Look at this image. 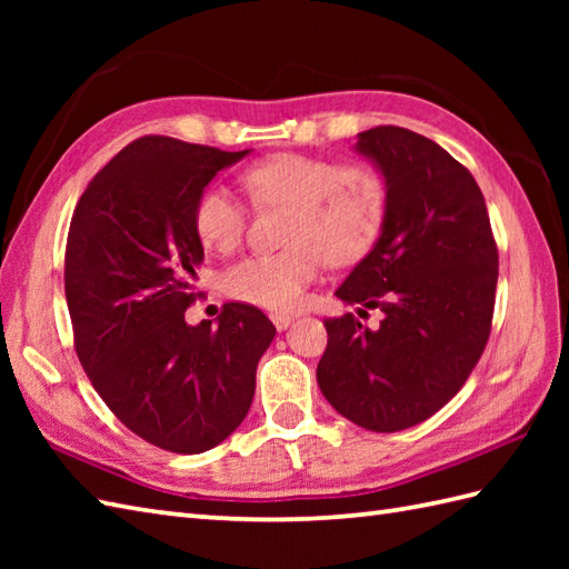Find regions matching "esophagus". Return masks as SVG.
<instances>
[{"instance_id":"1","label":"esophagus","mask_w":569,"mask_h":569,"mask_svg":"<svg viewBox=\"0 0 569 569\" xmlns=\"http://www.w3.org/2000/svg\"><path fill=\"white\" fill-rule=\"evenodd\" d=\"M293 316L291 312H271V322L276 325V330H286L291 325Z\"/></svg>"}]
</instances>
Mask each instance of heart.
<instances>
[{"mask_svg":"<svg viewBox=\"0 0 569 569\" xmlns=\"http://www.w3.org/2000/svg\"><path fill=\"white\" fill-rule=\"evenodd\" d=\"M259 208H288L286 249L257 253L229 266L222 288L229 298L263 310L288 312L303 303L322 263L355 266L377 247L386 217V188L373 168L303 153H273L241 173ZM247 204L212 183L192 204V229L214 253H232L244 239Z\"/></svg>","mask_w":569,"mask_h":569,"instance_id":"1","label":"heart"}]
</instances>
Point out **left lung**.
<instances>
[{
    "mask_svg": "<svg viewBox=\"0 0 569 569\" xmlns=\"http://www.w3.org/2000/svg\"><path fill=\"white\" fill-rule=\"evenodd\" d=\"M357 151L386 180L377 247L337 288V298L379 308V330L352 312L325 320L328 347L318 383L330 406L359 428L396 432L450 401L485 352L499 249L485 196L467 168L403 127H373Z\"/></svg>",
    "mask_w": 569,
    "mask_h": 569,
    "instance_id": "obj_1",
    "label": "left lung"
}]
</instances>
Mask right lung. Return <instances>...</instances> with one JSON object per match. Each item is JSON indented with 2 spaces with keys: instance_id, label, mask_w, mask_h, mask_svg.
<instances>
[{
  "instance_id": "1",
  "label": "right lung",
  "mask_w": 569,
  "mask_h": 569,
  "mask_svg": "<svg viewBox=\"0 0 569 569\" xmlns=\"http://www.w3.org/2000/svg\"><path fill=\"white\" fill-rule=\"evenodd\" d=\"M249 151L141 137L90 180L66 244V300L80 365L107 408L147 442L198 455L247 418L276 328L259 308L186 322L202 244L192 204Z\"/></svg>"
}]
</instances>
